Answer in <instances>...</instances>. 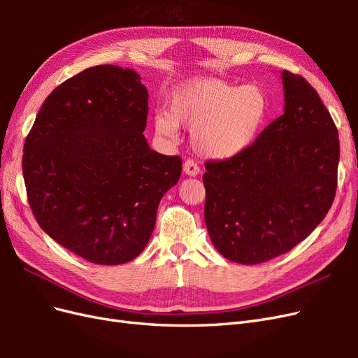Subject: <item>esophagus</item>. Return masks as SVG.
<instances>
[{"label":"esophagus","instance_id":"obj_1","mask_svg":"<svg viewBox=\"0 0 358 358\" xmlns=\"http://www.w3.org/2000/svg\"><path fill=\"white\" fill-rule=\"evenodd\" d=\"M183 173L188 176H197L200 173V167L192 159H187L183 162Z\"/></svg>","mask_w":358,"mask_h":358}]
</instances>
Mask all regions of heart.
I'll return each instance as SVG.
<instances>
[{
    "instance_id": "obj_1",
    "label": "heart",
    "mask_w": 358,
    "mask_h": 358,
    "mask_svg": "<svg viewBox=\"0 0 358 358\" xmlns=\"http://www.w3.org/2000/svg\"><path fill=\"white\" fill-rule=\"evenodd\" d=\"M266 112V95L258 86L204 79L171 95L169 115L155 117V129L167 138H176L178 125L188 127L191 143L200 155L227 159L254 142Z\"/></svg>"
}]
</instances>
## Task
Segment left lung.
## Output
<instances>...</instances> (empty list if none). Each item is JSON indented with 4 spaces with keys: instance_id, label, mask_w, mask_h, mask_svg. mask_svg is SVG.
I'll use <instances>...</instances> for the list:
<instances>
[{
    "instance_id": "left-lung-1",
    "label": "left lung",
    "mask_w": 358,
    "mask_h": 358,
    "mask_svg": "<svg viewBox=\"0 0 358 358\" xmlns=\"http://www.w3.org/2000/svg\"><path fill=\"white\" fill-rule=\"evenodd\" d=\"M284 115L243 152L206 162L204 221L227 259L259 264L291 251L330 210L339 134L313 86L282 71Z\"/></svg>"
}]
</instances>
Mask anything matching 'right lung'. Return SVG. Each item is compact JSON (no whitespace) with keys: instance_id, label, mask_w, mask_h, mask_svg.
Returning <instances> with one entry per match:
<instances>
[{"instance_id":"right-lung-1","label":"right lung","mask_w":358,"mask_h":358,"mask_svg":"<svg viewBox=\"0 0 358 358\" xmlns=\"http://www.w3.org/2000/svg\"><path fill=\"white\" fill-rule=\"evenodd\" d=\"M148 90L129 69L96 66L43 103L24 145L29 208L41 230L94 264L131 262L154 231L182 158L149 148Z\"/></svg>"}]
</instances>
